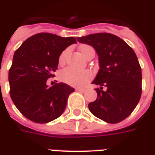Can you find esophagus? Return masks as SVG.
I'll return each mask as SVG.
<instances>
[{
    "label": "esophagus",
    "instance_id": "1",
    "mask_svg": "<svg viewBox=\"0 0 155 155\" xmlns=\"http://www.w3.org/2000/svg\"><path fill=\"white\" fill-rule=\"evenodd\" d=\"M76 91L80 92H86V89H85V88H83V87H77V88H76Z\"/></svg>",
    "mask_w": 155,
    "mask_h": 155
}]
</instances>
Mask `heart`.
<instances>
[{"instance_id": "obj_1", "label": "heart", "mask_w": 155, "mask_h": 155, "mask_svg": "<svg viewBox=\"0 0 155 155\" xmlns=\"http://www.w3.org/2000/svg\"><path fill=\"white\" fill-rule=\"evenodd\" d=\"M80 51L83 55L87 58V55L92 51H94L92 47L88 45H82L80 46ZM68 54V50H66L59 56V63H63L65 62L66 56ZM59 79L63 82L72 85V86H82L87 84L91 78L92 77V73L89 70H77L75 68H66L59 72Z\"/></svg>"}]
</instances>
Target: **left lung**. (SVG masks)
I'll list each match as a JSON object with an SVG mask.
<instances>
[{
  "label": "left lung",
  "mask_w": 155,
  "mask_h": 155,
  "mask_svg": "<svg viewBox=\"0 0 155 155\" xmlns=\"http://www.w3.org/2000/svg\"><path fill=\"white\" fill-rule=\"evenodd\" d=\"M77 40L92 46L99 56L100 70L92 84L101 87L95 89L97 98L88 104L89 110L106 122H120L132 113L142 95V68L136 54L124 40L108 33Z\"/></svg>",
  "instance_id": "8db88e82"
}]
</instances>
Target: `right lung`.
<instances>
[{"label": "right lung", "mask_w": 155, "mask_h": 155, "mask_svg": "<svg viewBox=\"0 0 155 155\" xmlns=\"http://www.w3.org/2000/svg\"><path fill=\"white\" fill-rule=\"evenodd\" d=\"M74 43L76 40L73 37L39 33L27 38L15 51L8 71L9 94L27 119L43 124L63 113L75 89L64 83L48 87L47 81L58 69L61 53Z\"/></svg>", "instance_id": "obj_1"}]
</instances>
